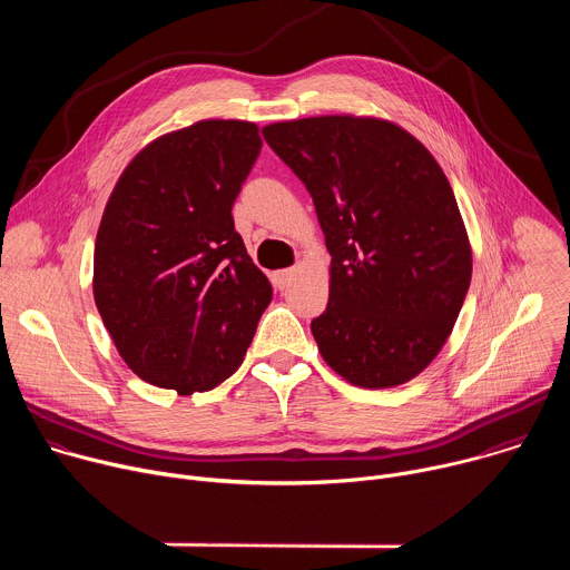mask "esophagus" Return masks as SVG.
Here are the masks:
<instances>
[{"label": "esophagus", "mask_w": 570, "mask_h": 570, "mask_svg": "<svg viewBox=\"0 0 570 570\" xmlns=\"http://www.w3.org/2000/svg\"><path fill=\"white\" fill-rule=\"evenodd\" d=\"M293 268H284V271H277L275 275H273V279H275V284L279 286V288H284V286H288V282H291V277H293Z\"/></svg>", "instance_id": "obj_1"}]
</instances>
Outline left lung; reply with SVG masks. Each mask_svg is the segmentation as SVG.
<instances>
[{"label": "left lung", "mask_w": 570, "mask_h": 570, "mask_svg": "<svg viewBox=\"0 0 570 570\" xmlns=\"http://www.w3.org/2000/svg\"><path fill=\"white\" fill-rule=\"evenodd\" d=\"M262 132L311 194L332 255L330 302L311 322L322 358L358 387L411 381L446 343L471 282L444 171L383 119L308 117Z\"/></svg>", "instance_id": "8db88e82"}]
</instances>
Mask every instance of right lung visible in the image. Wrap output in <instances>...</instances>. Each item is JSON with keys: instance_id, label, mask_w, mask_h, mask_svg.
Segmentation results:
<instances>
[{"instance_id": "1", "label": "right lung", "mask_w": 570, "mask_h": 570, "mask_svg": "<svg viewBox=\"0 0 570 570\" xmlns=\"http://www.w3.org/2000/svg\"><path fill=\"white\" fill-rule=\"evenodd\" d=\"M262 150L259 128L205 119L150 141L121 174L95 243V302L126 365L178 394L236 372L268 277L234 229L232 205Z\"/></svg>"}]
</instances>
